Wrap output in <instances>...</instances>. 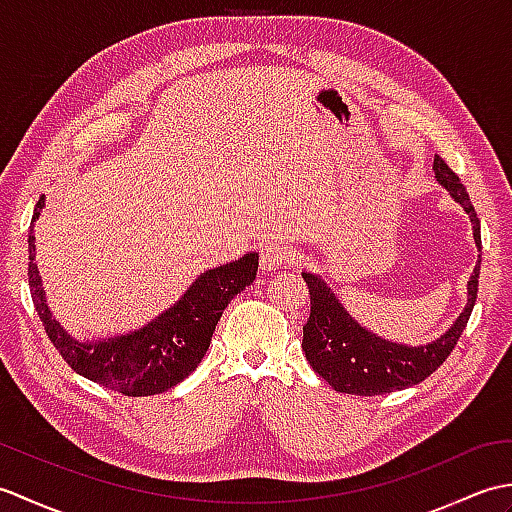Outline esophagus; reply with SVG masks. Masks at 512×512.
<instances>
[{"instance_id": "1", "label": "esophagus", "mask_w": 512, "mask_h": 512, "mask_svg": "<svg viewBox=\"0 0 512 512\" xmlns=\"http://www.w3.org/2000/svg\"><path fill=\"white\" fill-rule=\"evenodd\" d=\"M292 257V250L288 244L273 242V244H264L262 253H259V266L262 270H279L288 264V259Z\"/></svg>"}]
</instances>
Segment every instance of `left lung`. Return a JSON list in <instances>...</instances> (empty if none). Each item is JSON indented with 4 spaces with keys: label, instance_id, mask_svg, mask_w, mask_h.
Returning <instances> with one entry per match:
<instances>
[{
    "label": "left lung",
    "instance_id": "8db88e82",
    "mask_svg": "<svg viewBox=\"0 0 512 512\" xmlns=\"http://www.w3.org/2000/svg\"><path fill=\"white\" fill-rule=\"evenodd\" d=\"M433 171L442 187L451 193V198L460 202L462 209L469 213L475 246L482 248L480 220H477L466 187L440 156L433 158ZM480 262L482 259H477L469 286H466L469 299H466L460 317L436 341L413 347L385 341L374 332L361 328L319 275L301 273L310 292V319L303 325L301 343L308 363L325 383L341 394L380 396L422 383L447 361L469 323L477 299Z\"/></svg>",
    "mask_w": 512,
    "mask_h": 512
}]
</instances>
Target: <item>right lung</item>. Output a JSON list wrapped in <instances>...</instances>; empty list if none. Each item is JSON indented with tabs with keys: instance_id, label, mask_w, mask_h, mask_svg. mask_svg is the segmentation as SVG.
Wrapping results in <instances>:
<instances>
[{
	"instance_id": "obj_1",
	"label": "right lung",
	"mask_w": 512,
	"mask_h": 512,
	"mask_svg": "<svg viewBox=\"0 0 512 512\" xmlns=\"http://www.w3.org/2000/svg\"><path fill=\"white\" fill-rule=\"evenodd\" d=\"M43 206L46 198L41 195L28 233V284L48 339L57 347L63 361L76 374L125 396H154L182 383L209 350L224 308L255 281L259 255L246 253L235 262L204 270L180 301L140 330L114 339L81 343L72 339L57 319H52L41 286V275L35 264V222Z\"/></svg>"
}]
</instances>
